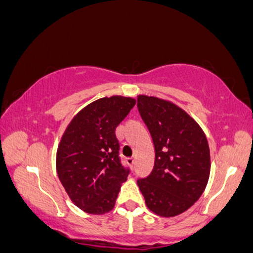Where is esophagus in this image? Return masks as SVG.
Returning <instances> with one entry per match:
<instances>
[{"label":"esophagus","instance_id":"esophagus-1","mask_svg":"<svg viewBox=\"0 0 253 253\" xmlns=\"http://www.w3.org/2000/svg\"><path fill=\"white\" fill-rule=\"evenodd\" d=\"M127 163H128V165H129L130 168L134 167V163H135V158H134V157H128V158H127Z\"/></svg>","mask_w":253,"mask_h":253}]
</instances>
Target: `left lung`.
I'll list each match as a JSON object with an SVG mask.
<instances>
[{
    "mask_svg": "<svg viewBox=\"0 0 253 253\" xmlns=\"http://www.w3.org/2000/svg\"><path fill=\"white\" fill-rule=\"evenodd\" d=\"M136 106L156 151L152 172L138 179L139 189L153 213L178 215L199 200L207 185V139L201 127L173 103L140 95Z\"/></svg>",
    "mask_w": 253,
    "mask_h": 253,
    "instance_id": "obj_1",
    "label": "left lung"
}]
</instances>
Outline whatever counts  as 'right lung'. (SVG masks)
Here are the masks:
<instances>
[{
	"instance_id": "obj_1",
	"label": "right lung",
	"mask_w": 253,
	"mask_h": 253,
	"mask_svg": "<svg viewBox=\"0 0 253 253\" xmlns=\"http://www.w3.org/2000/svg\"><path fill=\"white\" fill-rule=\"evenodd\" d=\"M130 97H103L72 119L57 152V173L78 208L102 214L114 207L130 170L120 158L115 129L134 107Z\"/></svg>"
}]
</instances>
